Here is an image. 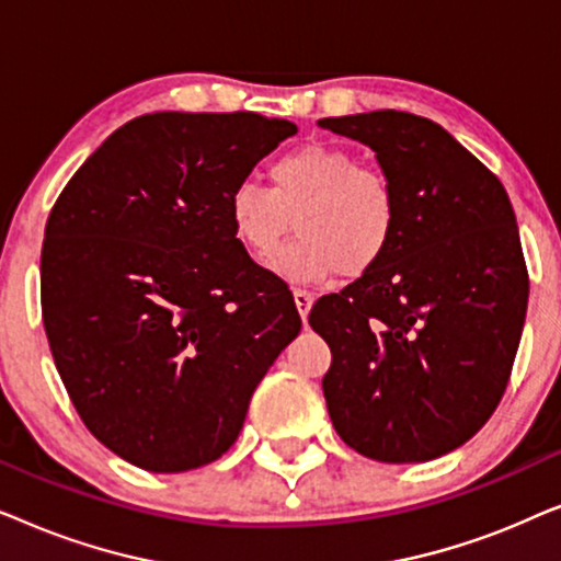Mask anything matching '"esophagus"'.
Here are the masks:
<instances>
[{
    "mask_svg": "<svg viewBox=\"0 0 561 561\" xmlns=\"http://www.w3.org/2000/svg\"><path fill=\"white\" fill-rule=\"evenodd\" d=\"M294 301H296V309H298V313H301V319L306 321V317H309V311H311L313 296L309 294V290L296 288V290H294Z\"/></svg>",
    "mask_w": 561,
    "mask_h": 561,
    "instance_id": "esophagus-1",
    "label": "esophagus"
}]
</instances>
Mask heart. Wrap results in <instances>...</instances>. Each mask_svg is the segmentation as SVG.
<instances>
[{
    "instance_id": "heart-1",
    "label": "heart",
    "mask_w": 561,
    "mask_h": 561,
    "mask_svg": "<svg viewBox=\"0 0 561 561\" xmlns=\"http://www.w3.org/2000/svg\"><path fill=\"white\" fill-rule=\"evenodd\" d=\"M267 183H240L227 198L229 227L250 255L273 257L294 229L301 240L275 257L288 283L363 275L390 248L398 198L388 173L334 145H304L267 165Z\"/></svg>"
}]
</instances>
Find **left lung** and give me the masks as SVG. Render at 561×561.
<instances>
[{
  "label": "left lung",
  "instance_id": "1",
  "mask_svg": "<svg viewBox=\"0 0 561 561\" xmlns=\"http://www.w3.org/2000/svg\"><path fill=\"white\" fill-rule=\"evenodd\" d=\"M375 150L398 198L390 248L309 324L342 442L378 462H428L485 426L524 332L528 273L503 183L447 129L380 110L319 119Z\"/></svg>",
  "mask_w": 561,
  "mask_h": 561
}]
</instances>
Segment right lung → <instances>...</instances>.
<instances>
[{
  "label": "right lung",
  "mask_w": 561,
  "mask_h": 561,
  "mask_svg": "<svg viewBox=\"0 0 561 561\" xmlns=\"http://www.w3.org/2000/svg\"><path fill=\"white\" fill-rule=\"evenodd\" d=\"M296 135L255 112H156L60 191L41 255L43 324L91 434L148 472L232 447L267 367L301 332L286 283L252 263L227 198Z\"/></svg>",
  "instance_id": "obj_1"
}]
</instances>
